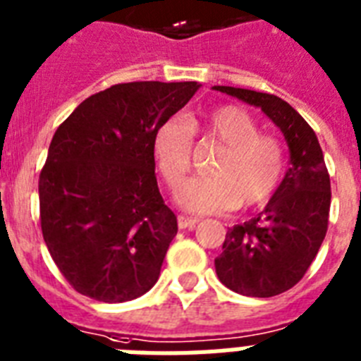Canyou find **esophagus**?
<instances>
[{"mask_svg":"<svg viewBox=\"0 0 361 361\" xmlns=\"http://www.w3.org/2000/svg\"><path fill=\"white\" fill-rule=\"evenodd\" d=\"M177 223H178V228H193L199 223V219H197V217L178 216Z\"/></svg>","mask_w":361,"mask_h":361,"instance_id":"34e87169","label":"esophagus"}]
</instances>
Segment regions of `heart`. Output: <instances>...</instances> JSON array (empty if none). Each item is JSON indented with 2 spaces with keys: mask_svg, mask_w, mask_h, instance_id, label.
<instances>
[{
  "mask_svg": "<svg viewBox=\"0 0 361 361\" xmlns=\"http://www.w3.org/2000/svg\"><path fill=\"white\" fill-rule=\"evenodd\" d=\"M193 136L221 147L208 169L212 177L195 178L178 192L180 207L197 214L249 210L275 195L286 173L284 147L234 105L216 106L202 118L171 116L157 127L153 154L171 192L183 186L192 169Z\"/></svg>",
  "mask_w": 361,
  "mask_h": 361,
  "instance_id": "1",
  "label": "heart"
}]
</instances>
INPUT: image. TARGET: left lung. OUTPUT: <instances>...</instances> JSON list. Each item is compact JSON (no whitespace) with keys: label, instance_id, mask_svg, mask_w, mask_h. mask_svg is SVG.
Instances as JSON below:
<instances>
[{"label":"left lung","instance_id":"left-lung-1","mask_svg":"<svg viewBox=\"0 0 361 361\" xmlns=\"http://www.w3.org/2000/svg\"><path fill=\"white\" fill-rule=\"evenodd\" d=\"M260 106L290 145L291 168L266 210L228 228L216 273L228 290L247 297H273L306 275L329 228L330 175L314 129L284 99L264 92L216 86Z\"/></svg>","mask_w":361,"mask_h":361}]
</instances>
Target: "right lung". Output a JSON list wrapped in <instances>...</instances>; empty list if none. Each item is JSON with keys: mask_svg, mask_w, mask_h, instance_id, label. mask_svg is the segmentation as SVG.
<instances>
[{"mask_svg": "<svg viewBox=\"0 0 361 361\" xmlns=\"http://www.w3.org/2000/svg\"><path fill=\"white\" fill-rule=\"evenodd\" d=\"M197 88L195 80L114 85L53 134L38 178L42 236L80 295L125 302L159 281L178 227L159 192L153 134Z\"/></svg>", "mask_w": 361, "mask_h": 361, "instance_id": "1", "label": "right lung"}]
</instances>
